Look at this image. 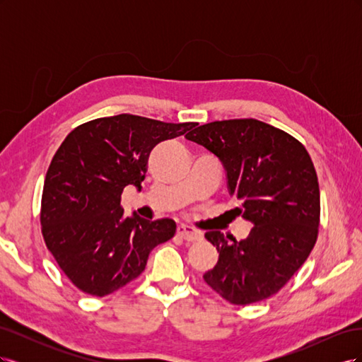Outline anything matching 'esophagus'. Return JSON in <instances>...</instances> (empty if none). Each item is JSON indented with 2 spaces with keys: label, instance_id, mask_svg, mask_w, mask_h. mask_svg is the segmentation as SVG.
<instances>
[{
  "label": "esophagus",
  "instance_id": "esophagus-1",
  "mask_svg": "<svg viewBox=\"0 0 362 362\" xmlns=\"http://www.w3.org/2000/svg\"><path fill=\"white\" fill-rule=\"evenodd\" d=\"M177 233L181 238L185 240V242H196V240H199L202 237V233L198 231V229H194L193 226L184 225V223L178 225Z\"/></svg>",
  "mask_w": 362,
  "mask_h": 362
}]
</instances>
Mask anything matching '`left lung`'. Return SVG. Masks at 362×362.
<instances>
[{
    "label": "left lung",
    "mask_w": 362,
    "mask_h": 362,
    "mask_svg": "<svg viewBox=\"0 0 362 362\" xmlns=\"http://www.w3.org/2000/svg\"><path fill=\"white\" fill-rule=\"evenodd\" d=\"M185 139L221 160L237 216L250 222L246 238L221 231L205 237L218 252L205 282L234 305L278 293L313 250L320 222V190L311 157L300 141L257 119L217 120Z\"/></svg>",
    "instance_id": "8db88e82"
}]
</instances>
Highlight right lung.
I'll return each mask as SVG.
<instances>
[{
    "label": "right lung",
    "instance_id": "right-lung-1",
    "mask_svg": "<svg viewBox=\"0 0 362 362\" xmlns=\"http://www.w3.org/2000/svg\"><path fill=\"white\" fill-rule=\"evenodd\" d=\"M194 122L117 115L76 127L54 156L42 192L40 223L47 247L74 286L110 294L145 270L149 252L168 242L172 218L124 216L127 185L141 189L151 152Z\"/></svg>",
    "mask_w": 362,
    "mask_h": 362
}]
</instances>
